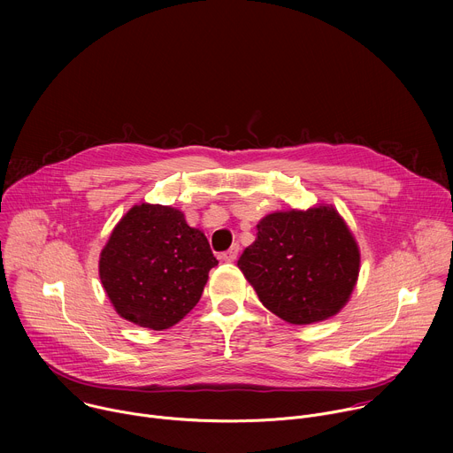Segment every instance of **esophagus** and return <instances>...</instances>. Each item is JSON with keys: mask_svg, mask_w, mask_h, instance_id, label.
Here are the masks:
<instances>
[{"mask_svg": "<svg viewBox=\"0 0 453 453\" xmlns=\"http://www.w3.org/2000/svg\"><path fill=\"white\" fill-rule=\"evenodd\" d=\"M238 252H240V245H238V243H233L229 250H226V252L220 254V260H222V262H234Z\"/></svg>", "mask_w": 453, "mask_h": 453, "instance_id": "obj_1", "label": "esophagus"}]
</instances>
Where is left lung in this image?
Wrapping results in <instances>:
<instances>
[{"mask_svg":"<svg viewBox=\"0 0 453 453\" xmlns=\"http://www.w3.org/2000/svg\"><path fill=\"white\" fill-rule=\"evenodd\" d=\"M238 267L257 297L290 325L334 317L360 271L353 233L334 206L276 211L257 222Z\"/></svg>","mask_w":453,"mask_h":453,"instance_id":"obj_1","label":"left lung"}]
</instances>
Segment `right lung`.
<instances>
[{
    "instance_id": "obj_1",
    "label": "right lung",
    "mask_w": 453,
    "mask_h": 453,
    "mask_svg": "<svg viewBox=\"0 0 453 453\" xmlns=\"http://www.w3.org/2000/svg\"><path fill=\"white\" fill-rule=\"evenodd\" d=\"M217 264L208 238L182 211L143 203L112 229L98 273L119 317L161 332L199 303Z\"/></svg>"
}]
</instances>
